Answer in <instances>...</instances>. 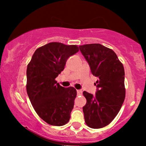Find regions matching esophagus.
<instances>
[{"mask_svg":"<svg viewBox=\"0 0 146 146\" xmlns=\"http://www.w3.org/2000/svg\"><path fill=\"white\" fill-rule=\"evenodd\" d=\"M77 93H78V95H81L82 94V90H77Z\"/></svg>","mask_w":146,"mask_h":146,"instance_id":"obj_1","label":"esophagus"}]
</instances>
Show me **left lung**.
I'll return each instance as SVG.
<instances>
[{"mask_svg": "<svg viewBox=\"0 0 146 146\" xmlns=\"http://www.w3.org/2000/svg\"><path fill=\"white\" fill-rule=\"evenodd\" d=\"M89 64L93 75L98 78L95 95L83 92L86 104L83 107L86 125L101 128L117 116L125 100V72L123 66L113 50L100 44L79 46Z\"/></svg>", "mask_w": 146, "mask_h": 146, "instance_id": "left-lung-1", "label": "left lung"}]
</instances>
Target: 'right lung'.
Returning <instances> with one entry per match:
<instances>
[{
  "label": "right lung",
  "mask_w": 146,
  "mask_h": 146,
  "mask_svg": "<svg viewBox=\"0 0 146 146\" xmlns=\"http://www.w3.org/2000/svg\"><path fill=\"white\" fill-rule=\"evenodd\" d=\"M79 51L76 45L50 42L37 48L27 68V93L42 119L56 126L69 121L77 91L64 88L55 80L66 60Z\"/></svg>",
  "instance_id": "obj_1"
}]
</instances>
